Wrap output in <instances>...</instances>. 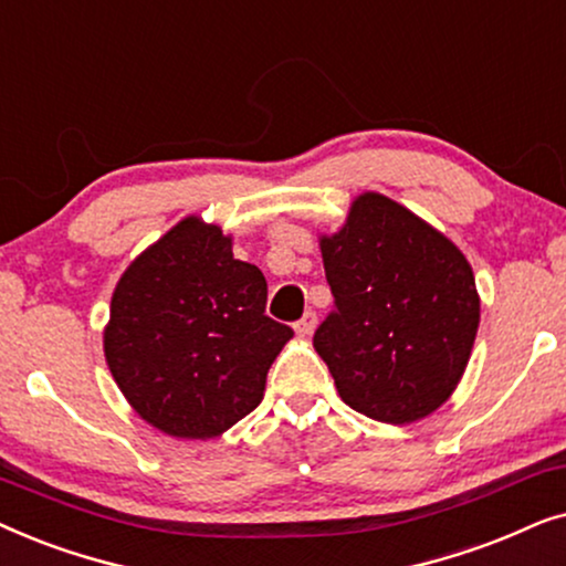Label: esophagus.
<instances>
[{"mask_svg": "<svg viewBox=\"0 0 566 566\" xmlns=\"http://www.w3.org/2000/svg\"><path fill=\"white\" fill-rule=\"evenodd\" d=\"M315 323H318V315H315L313 311H307L303 318H300L297 323H295V331H297V336H311L313 331H315Z\"/></svg>", "mask_w": 566, "mask_h": 566, "instance_id": "obj_1", "label": "esophagus"}]
</instances>
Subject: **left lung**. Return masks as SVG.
Wrapping results in <instances>:
<instances>
[{"instance_id": "8db88e82", "label": "left lung", "mask_w": 566, "mask_h": 566, "mask_svg": "<svg viewBox=\"0 0 566 566\" xmlns=\"http://www.w3.org/2000/svg\"><path fill=\"white\" fill-rule=\"evenodd\" d=\"M334 311L313 336L346 406L409 424L440 409L469 365L479 328L465 255L382 193L354 199L321 238Z\"/></svg>"}]
</instances>
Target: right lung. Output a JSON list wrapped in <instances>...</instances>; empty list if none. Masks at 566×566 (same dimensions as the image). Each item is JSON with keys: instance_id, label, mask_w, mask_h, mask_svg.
<instances>
[{"instance_id": "right-lung-1", "label": "right lung", "mask_w": 566, "mask_h": 566, "mask_svg": "<svg viewBox=\"0 0 566 566\" xmlns=\"http://www.w3.org/2000/svg\"><path fill=\"white\" fill-rule=\"evenodd\" d=\"M292 328L266 315V279L217 224L186 217L132 261L111 300L105 361L149 424L209 440L261 403Z\"/></svg>"}]
</instances>
